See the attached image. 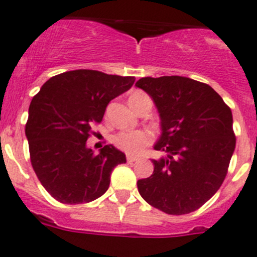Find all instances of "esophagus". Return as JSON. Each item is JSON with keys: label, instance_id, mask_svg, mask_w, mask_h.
I'll use <instances>...</instances> for the list:
<instances>
[{"label": "esophagus", "instance_id": "esophagus-1", "mask_svg": "<svg viewBox=\"0 0 257 257\" xmlns=\"http://www.w3.org/2000/svg\"><path fill=\"white\" fill-rule=\"evenodd\" d=\"M137 157L136 156H131V155H127V162H130V164H132V162L137 161Z\"/></svg>", "mask_w": 257, "mask_h": 257}]
</instances>
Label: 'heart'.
I'll use <instances>...</instances> for the list:
<instances>
[{"label":"heart","mask_w":257,"mask_h":257,"mask_svg":"<svg viewBox=\"0 0 257 257\" xmlns=\"http://www.w3.org/2000/svg\"><path fill=\"white\" fill-rule=\"evenodd\" d=\"M145 96L144 92H134L130 100ZM152 141V135L145 130H123L113 137V142L118 149L130 155H137L146 145Z\"/></svg>","instance_id":"heart-1"}]
</instances>
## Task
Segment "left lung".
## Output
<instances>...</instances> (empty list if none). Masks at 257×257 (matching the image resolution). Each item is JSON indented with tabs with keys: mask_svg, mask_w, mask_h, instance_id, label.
Here are the masks:
<instances>
[{
	"mask_svg": "<svg viewBox=\"0 0 257 257\" xmlns=\"http://www.w3.org/2000/svg\"><path fill=\"white\" fill-rule=\"evenodd\" d=\"M154 100L161 136L154 174L137 181L142 199L169 215L195 211L216 194L235 150L232 113L206 83L182 76L142 77L136 82Z\"/></svg>",
	"mask_w": 257,
	"mask_h": 257,
	"instance_id": "8db88e82",
	"label": "left lung"
}]
</instances>
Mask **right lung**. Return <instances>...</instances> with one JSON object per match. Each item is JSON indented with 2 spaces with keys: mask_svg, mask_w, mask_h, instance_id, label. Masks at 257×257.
<instances>
[{
  "mask_svg": "<svg viewBox=\"0 0 257 257\" xmlns=\"http://www.w3.org/2000/svg\"><path fill=\"white\" fill-rule=\"evenodd\" d=\"M132 76L75 70L46 81L29 108L26 137L31 164L42 186L62 204H85L102 196L123 152L87 146L91 126L100 123L108 102L131 88Z\"/></svg>",
  "mask_w": 257,
  "mask_h": 257,
  "instance_id": "add662e5",
  "label": "right lung"
}]
</instances>
